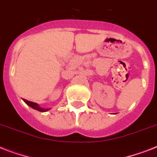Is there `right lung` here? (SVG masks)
Masks as SVG:
<instances>
[{"mask_svg":"<svg viewBox=\"0 0 157 157\" xmlns=\"http://www.w3.org/2000/svg\"><path fill=\"white\" fill-rule=\"evenodd\" d=\"M24 101L25 102V103H26L27 105H29V107H31L32 108H33V109L37 110V111L44 112V111H46L49 110V109H44V108H41V107H40L37 104V103H33V102H31V101H28V100H26V99H24Z\"/></svg>","mask_w":157,"mask_h":157,"instance_id":"obj_1","label":"right lung"}]
</instances>
